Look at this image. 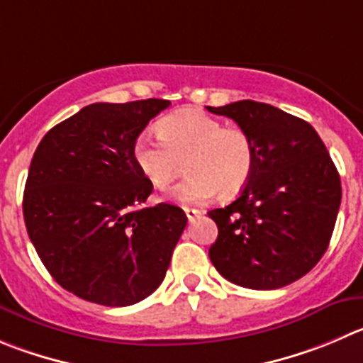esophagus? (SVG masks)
I'll return each mask as SVG.
<instances>
[{"mask_svg":"<svg viewBox=\"0 0 363 363\" xmlns=\"http://www.w3.org/2000/svg\"><path fill=\"white\" fill-rule=\"evenodd\" d=\"M185 213H187L189 223H194L198 217H201L203 212H201V210H198V208H189V206H185Z\"/></svg>","mask_w":363,"mask_h":363,"instance_id":"obj_1","label":"esophagus"}]
</instances>
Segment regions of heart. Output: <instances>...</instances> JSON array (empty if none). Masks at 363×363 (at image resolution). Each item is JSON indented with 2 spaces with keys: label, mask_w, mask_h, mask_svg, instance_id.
<instances>
[{
  "label": "heart",
  "mask_w": 363,
  "mask_h": 363,
  "mask_svg": "<svg viewBox=\"0 0 363 363\" xmlns=\"http://www.w3.org/2000/svg\"><path fill=\"white\" fill-rule=\"evenodd\" d=\"M140 174L158 191L171 189L185 160L187 178L176 187L182 203H201L217 192L224 198L239 194L255 167V146L239 126H224L219 119L187 108L165 116L158 137L144 132L132 146Z\"/></svg>",
  "instance_id": "obj_1"
}]
</instances>
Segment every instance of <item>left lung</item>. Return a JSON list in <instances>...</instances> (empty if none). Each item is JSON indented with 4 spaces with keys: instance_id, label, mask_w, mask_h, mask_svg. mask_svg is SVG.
Masks as SVG:
<instances>
[{
    "instance_id": "1",
    "label": "left lung",
    "mask_w": 363,
    "mask_h": 363,
    "mask_svg": "<svg viewBox=\"0 0 363 363\" xmlns=\"http://www.w3.org/2000/svg\"><path fill=\"white\" fill-rule=\"evenodd\" d=\"M206 110L235 121L255 146L239 198L208 212L219 230L210 260L240 287H285L326 253L342 198L337 167L315 130L276 106L242 99Z\"/></svg>"
}]
</instances>
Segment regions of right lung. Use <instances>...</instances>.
<instances>
[{"label":"right lung","mask_w":363,"mask_h":363,"mask_svg":"<svg viewBox=\"0 0 363 363\" xmlns=\"http://www.w3.org/2000/svg\"><path fill=\"white\" fill-rule=\"evenodd\" d=\"M169 105L92 103L33 153L23 196L30 240L55 281L85 301L135 305L164 281L187 216L167 203L143 208L153 185L132 146Z\"/></svg>","instance_id":"add662e5"}]
</instances>
